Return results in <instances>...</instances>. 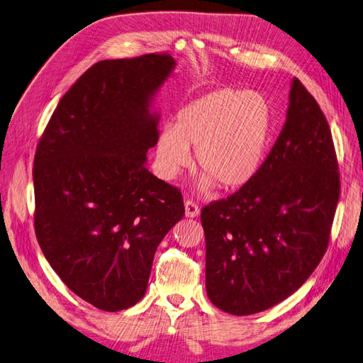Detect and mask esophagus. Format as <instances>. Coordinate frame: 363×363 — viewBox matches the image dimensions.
<instances>
[{
	"instance_id": "obj_1",
	"label": "esophagus",
	"mask_w": 363,
	"mask_h": 363,
	"mask_svg": "<svg viewBox=\"0 0 363 363\" xmlns=\"http://www.w3.org/2000/svg\"><path fill=\"white\" fill-rule=\"evenodd\" d=\"M184 213H186V216H188V218L199 216V215H200V207H199V204H196V203L192 201V200H186V201H184Z\"/></svg>"
}]
</instances>
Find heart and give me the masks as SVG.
<instances>
[{
	"label": "heart",
	"instance_id": "b5f03b06",
	"mask_svg": "<svg viewBox=\"0 0 363 363\" xmlns=\"http://www.w3.org/2000/svg\"><path fill=\"white\" fill-rule=\"evenodd\" d=\"M271 131V111L256 92L223 87L186 104L172 127L157 140L159 174L172 180L195 150L194 164L203 172L201 189L213 183L236 191L252 180L265 157Z\"/></svg>",
	"mask_w": 363,
	"mask_h": 363
}]
</instances>
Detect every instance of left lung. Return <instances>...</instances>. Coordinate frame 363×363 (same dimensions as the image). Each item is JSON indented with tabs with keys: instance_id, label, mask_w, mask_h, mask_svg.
I'll return each instance as SVG.
<instances>
[{
	"instance_id": "obj_1",
	"label": "left lung",
	"mask_w": 363,
	"mask_h": 363,
	"mask_svg": "<svg viewBox=\"0 0 363 363\" xmlns=\"http://www.w3.org/2000/svg\"><path fill=\"white\" fill-rule=\"evenodd\" d=\"M337 168L321 107L294 79L286 123L257 174L201 211L206 291L218 309L267 311L309 279L330 240Z\"/></svg>"
}]
</instances>
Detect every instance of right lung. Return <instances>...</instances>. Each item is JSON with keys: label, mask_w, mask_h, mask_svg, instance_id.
Returning a JSON list of instances; mask_svg holds the SVG:
<instances>
[{"label": "right lung", "mask_w": 363, "mask_h": 363, "mask_svg": "<svg viewBox=\"0 0 363 363\" xmlns=\"http://www.w3.org/2000/svg\"><path fill=\"white\" fill-rule=\"evenodd\" d=\"M169 54L101 60L63 95L35 155V232L62 281L106 312L135 306L155 252L184 215L179 188L152 175V94Z\"/></svg>", "instance_id": "obj_1"}]
</instances>
